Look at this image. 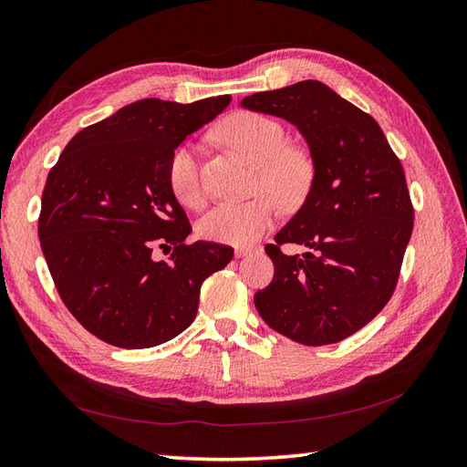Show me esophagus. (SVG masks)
<instances>
[{
    "label": "esophagus",
    "instance_id": "obj_1",
    "mask_svg": "<svg viewBox=\"0 0 467 467\" xmlns=\"http://www.w3.org/2000/svg\"><path fill=\"white\" fill-rule=\"evenodd\" d=\"M257 249H254V247H235V257H245V255H251V254H255Z\"/></svg>",
    "mask_w": 467,
    "mask_h": 467
}]
</instances>
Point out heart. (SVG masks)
Segmentation results:
<instances>
[{"label": "heart", "instance_id": "obj_1", "mask_svg": "<svg viewBox=\"0 0 467 467\" xmlns=\"http://www.w3.org/2000/svg\"><path fill=\"white\" fill-rule=\"evenodd\" d=\"M218 137L255 165V191L267 192L283 208H295L305 200L312 184V162L305 150L286 145V131L279 121L255 111H237L220 123ZM167 181L181 204H202L204 192L192 145L174 147ZM270 199L261 194L242 204H218L200 220L198 232L218 244H254L271 228L276 216V206Z\"/></svg>", "mask_w": 467, "mask_h": 467}]
</instances>
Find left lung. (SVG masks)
<instances>
[{
	"label": "left lung",
	"mask_w": 467,
	"mask_h": 467,
	"mask_svg": "<svg viewBox=\"0 0 467 467\" xmlns=\"http://www.w3.org/2000/svg\"><path fill=\"white\" fill-rule=\"evenodd\" d=\"M242 106L291 121L314 162L305 204L265 247L275 275L255 308L298 344L342 342L393 296L414 220L405 171L379 123L318 80L257 92ZM283 243L311 251L285 256Z\"/></svg>",
	"instance_id": "8db88e82"
}]
</instances>
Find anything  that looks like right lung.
<instances>
[{
    "label": "right lung",
    "instance_id": "add662e5",
    "mask_svg": "<svg viewBox=\"0 0 467 467\" xmlns=\"http://www.w3.org/2000/svg\"><path fill=\"white\" fill-rule=\"evenodd\" d=\"M232 102L145 98L88 125L50 169L39 239L70 314L106 344H165L196 318L200 286L234 257L228 245L184 239L192 232L169 181V157L186 135ZM155 246L173 249L169 262Z\"/></svg>",
    "mask_w": 467,
    "mask_h": 467
}]
</instances>
